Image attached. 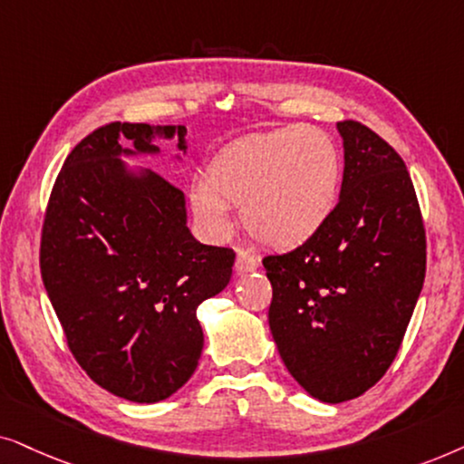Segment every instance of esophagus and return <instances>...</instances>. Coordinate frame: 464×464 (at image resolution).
<instances>
[{
	"mask_svg": "<svg viewBox=\"0 0 464 464\" xmlns=\"http://www.w3.org/2000/svg\"><path fill=\"white\" fill-rule=\"evenodd\" d=\"M256 267H258V258L255 255H250V252H246V250L237 252L236 269L239 271V274H248V271H255Z\"/></svg>",
	"mask_w": 464,
	"mask_h": 464,
	"instance_id": "1",
	"label": "esophagus"
}]
</instances>
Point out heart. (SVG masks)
I'll use <instances>...</instances> for the list:
<instances>
[{
  "label": "heart",
  "instance_id": "b5f03b06",
  "mask_svg": "<svg viewBox=\"0 0 464 464\" xmlns=\"http://www.w3.org/2000/svg\"><path fill=\"white\" fill-rule=\"evenodd\" d=\"M342 154L318 127L255 133L222 148L195 182V212L228 231L227 206H242L246 231L271 248H295L316 236L337 206Z\"/></svg>",
  "mask_w": 464,
  "mask_h": 464
}]
</instances>
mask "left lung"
<instances>
[{
	"label": "left lung",
	"mask_w": 464,
	"mask_h": 464,
	"mask_svg": "<svg viewBox=\"0 0 464 464\" xmlns=\"http://www.w3.org/2000/svg\"><path fill=\"white\" fill-rule=\"evenodd\" d=\"M343 138L342 195L316 236L263 258L269 329L290 375L324 403L361 397L403 343L426 274V231L399 152L358 121Z\"/></svg>",
	"instance_id": "8db88e82"
}]
</instances>
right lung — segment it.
Listing matches in <instances>:
<instances>
[{"label":"right lung","instance_id":"obj_1","mask_svg":"<svg viewBox=\"0 0 464 464\" xmlns=\"http://www.w3.org/2000/svg\"><path fill=\"white\" fill-rule=\"evenodd\" d=\"M157 131L178 133L184 150V125ZM121 135L157 152L146 122H108L78 141L48 197L40 271L86 375L116 397L157 403L195 373L197 307L231 280L236 252L190 236L180 188L127 174Z\"/></svg>","mask_w":464,"mask_h":464}]
</instances>
